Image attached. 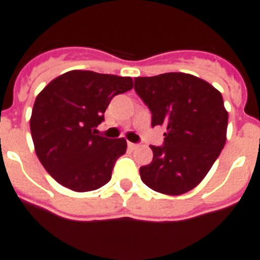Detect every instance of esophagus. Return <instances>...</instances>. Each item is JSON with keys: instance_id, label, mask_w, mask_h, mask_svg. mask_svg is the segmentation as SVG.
<instances>
[{"instance_id": "1", "label": "esophagus", "mask_w": 260, "mask_h": 260, "mask_svg": "<svg viewBox=\"0 0 260 260\" xmlns=\"http://www.w3.org/2000/svg\"><path fill=\"white\" fill-rule=\"evenodd\" d=\"M128 147H129L131 150H135V148H138V144H136V143L128 142Z\"/></svg>"}]
</instances>
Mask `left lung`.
Masks as SVG:
<instances>
[{
	"mask_svg": "<svg viewBox=\"0 0 260 260\" xmlns=\"http://www.w3.org/2000/svg\"><path fill=\"white\" fill-rule=\"evenodd\" d=\"M135 91L166 128L163 146H151L152 162L140 167L150 189L179 196L205 178L224 148L228 112L222 95L204 79L185 73L135 78Z\"/></svg>",
	"mask_w": 260,
	"mask_h": 260,
	"instance_id": "obj_1",
	"label": "left lung"
}]
</instances>
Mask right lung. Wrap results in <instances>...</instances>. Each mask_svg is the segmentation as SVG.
I'll use <instances>...</instances> for the list:
<instances>
[{"label":"right lung","mask_w":260,"mask_h":260,"mask_svg":"<svg viewBox=\"0 0 260 260\" xmlns=\"http://www.w3.org/2000/svg\"><path fill=\"white\" fill-rule=\"evenodd\" d=\"M132 87L129 77L73 70L40 91L30 134L39 160L55 181L74 191H91L110 181L126 142L97 135V126L112 98Z\"/></svg>","instance_id":"right-lung-1"}]
</instances>
